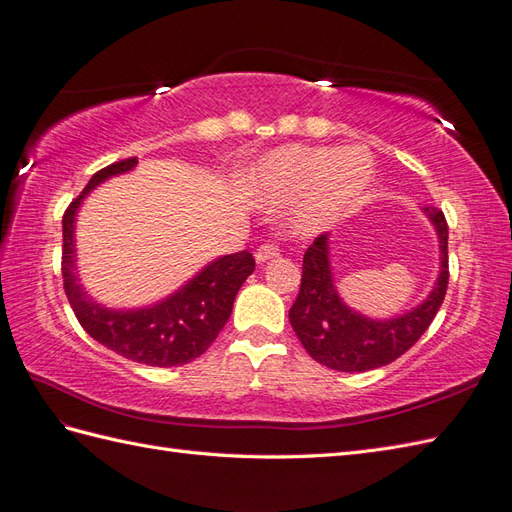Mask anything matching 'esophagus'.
Instances as JSON below:
<instances>
[{"label":"esophagus","mask_w":512,"mask_h":512,"mask_svg":"<svg viewBox=\"0 0 512 512\" xmlns=\"http://www.w3.org/2000/svg\"><path fill=\"white\" fill-rule=\"evenodd\" d=\"M279 257V248L275 244H261L255 251V261L257 264H266L268 259Z\"/></svg>","instance_id":"esophagus-1"}]
</instances>
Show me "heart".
I'll return each mask as SVG.
<instances>
[{
	"label": "heart",
	"mask_w": 512,
	"mask_h": 512,
	"mask_svg": "<svg viewBox=\"0 0 512 512\" xmlns=\"http://www.w3.org/2000/svg\"><path fill=\"white\" fill-rule=\"evenodd\" d=\"M375 168L360 148L283 146L272 150L237 176L248 198L266 205L293 202L292 229L314 235L347 216L373 183Z\"/></svg>",
	"instance_id": "heart-1"
}]
</instances>
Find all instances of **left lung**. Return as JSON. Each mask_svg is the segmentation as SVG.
Here are the masks:
<instances>
[{
  "instance_id": "1",
  "label": "left lung",
  "mask_w": 512,
  "mask_h": 512,
  "mask_svg": "<svg viewBox=\"0 0 512 512\" xmlns=\"http://www.w3.org/2000/svg\"><path fill=\"white\" fill-rule=\"evenodd\" d=\"M438 237V277L427 299L392 318H371L353 310L336 288L329 233L316 237L303 257L301 290L290 307V325L305 351L327 368L364 373L395 362L430 327L447 292V222L443 211L423 207Z\"/></svg>"
}]
</instances>
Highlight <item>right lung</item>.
<instances>
[{"label":"right lung","mask_w":512,"mask_h":512,"mask_svg":"<svg viewBox=\"0 0 512 512\" xmlns=\"http://www.w3.org/2000/svg\"><path fill=\"white\" fill-rule=\"evenodd\" d=\"M137 168V157L113 163L93 174L63 216V281L78 323L87 334L124 358L148 366H181L200 358L218 338L233 310L237 290L253 275L248 251L222 255L202 266L165 299L141 307H109L95 301L78 275L76 220L82 202L95 187Z\"/></svg>","instance_id":"obj_1"}]
</instances>
